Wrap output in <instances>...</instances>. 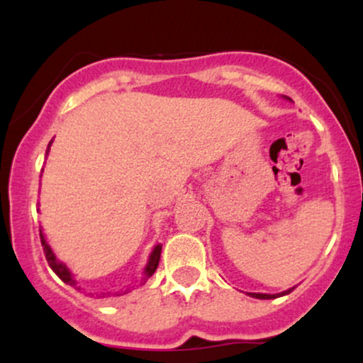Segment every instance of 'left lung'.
Segmentation results:
<instances>
[{
	"instance_id": "1",
	"label": "left lung",
	"mask_w": 363,
	"mask_h": 363,
	"mask_svg": "<svg viewBox=\"0 0 363 363\" xmlns=\"http://www.w3.org/2000/svg\"><path fill=\"white\" fill-rule=\"evenodd\" d=\"M286 99H289V97H286ZM289 101H290V99H289ZM291 290H294V289H289V290L281 291V294H277V295H269V294H249V295H251V297H254V298H277V297H281V295L290 294Z\"/></svg>"
}]
</instances>
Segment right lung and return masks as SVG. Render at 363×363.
Returning <instances> with one entry per match:
<instances>
[{"mask_svg":"<svg viewBox=\"0 0 363 363\" xmlns=\"http://www.w3.org/2000/svg\"><path fill=\"white\" fill-rule=\"evenodd\" d=\"M51 143H52V141H51ZM51 143H49V147H51ZM49 147H48V152H45V155H48V153H49ZM40 242H43V249H44V254H45V259H48L49 266H51L52 272L56 273L57 277H60L62 281L68 283V285H72V286H74V289H77V281L73 280L72 272H69L68 266H66L65 262H61L60 259H56V256H54L52 249L49 247L48 240H45L43 230H40ZM160 252H162V245L158 244V245H155V247H153L152 254H150V259H148V262H147V266H145V272H143L145 278H143V281H147V278H150L153 273H155V269H157V266H158V261H160ZM126 291H128V290H126ZM126 291H124V294H126Z\"/></svg>","mask_w":363,"mask_h":363,"instance_id":"obj_1","label":"right lung"}]
</instances>
